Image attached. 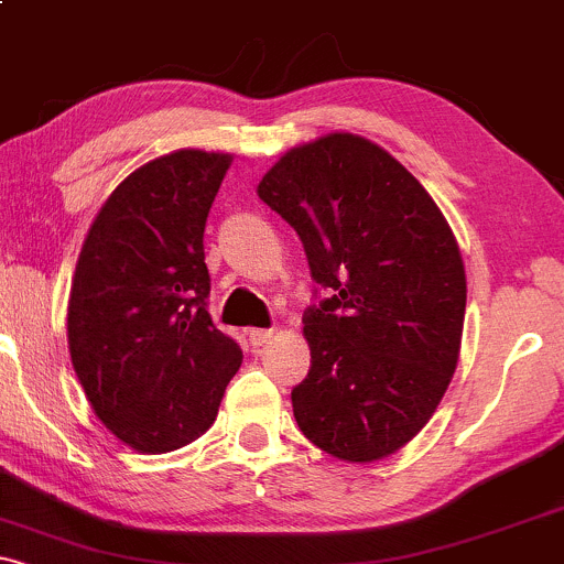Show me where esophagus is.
Masks as SVG:
<instances>
[{
	"label": "esophagus",
	"instance_id": "1",
	"mask_svg": "<svg viewBox=\"0 0 564 564\" xmlns=\"http://www.w3.org/2000/svg\"><path fill=\"white\" fill-rule=\"evenodd\" d=\"M273 336H275V328H251L249 332L251 345H264V341H270Z\"/></svg>",
	"mask_w": 564,
	"mask_h": 564
}]
</instances>
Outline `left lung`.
I'll list each match as a JSON object with an SVG mask.
<instances>
[{
	"label": "left lung",
	"instance_id": "left-lung-1",
	"mask_svg": "<svg viewBox=\"0 0 564 564\" xmlns=\"http://www.w3.org/2000/svg\"><path fill=\"white\" fill-rule=\"evenodd\" d=\"M257 193L328 291L302 318L296 424L341 462L390 456L430 422L458 364L467 275L453 230L398 159L349 132L291 148Z\"/></svg>",
	"mask_w": 564,
	"mask_h": 564
}]
</instances>
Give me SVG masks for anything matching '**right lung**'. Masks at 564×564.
I'll return each instance as SVG.
<instances>
[{"instance_id": "obj_1", "label": "right lung", "mask_w": 564, "mask_h": 564, "mask_svg": "<svg viewBox=\"0 0 564 564\" xmlns=\"http://www.w3.org/2000/svg\"><path fill=\"white\" fill-rule=\"evenodd\" d=\"M230 153L183 148L134 170L97 212L68 300V349L121 443L166 453L215 424L243 352L212 323L204 228Z\"/></svg>"}]
</instances>
